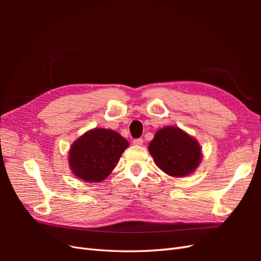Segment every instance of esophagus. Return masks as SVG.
Segmentation results:
<instances>
[{
	"label": "esophagus",
	"instance_id": "esophagus-1",
	"mask_svg": "<svg viewBox=\"0 0 261 261\" xmlns=\"http://www.w3.org/2000/svg\"><path fill=\"white\" fill-rule=\"evenodd\" d=\"M143 143H144V141L141 138H136V139L133 140V144L135 146H141V145H143Z\"/></svg>",
	"mask_w": 261,
	"mask_h": 261
}]
</instances>
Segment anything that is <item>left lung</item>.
<instances>
[{
  "label": "left lung",
  "mask_w": 261,
  "mask_h": 261,
  "mask_svg": "<svg viewBox=\"0 0 261 261\" xmlns=\"http://www.w3.org/2000/svg\"><path fill=\"white\" fill-rule=\"evenodd\" d=\"M149 152L163 172L171 176H185L200 163V147L178 127L158 130L149 145Z\"/></svg>",
  "instance_id": "1"
}]
</instances>
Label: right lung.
Wrapping results in <instances>:
<instances>
[{
	"mask_svg": "<svg viewBox=\"0 0 261 261\" xmlns=\"http://www.w3.org/2000/svg\"><path fill=\"white\" fill-rule=\"evenodd\" d=\"M127 147V140L114 130H89L77 139L70 149V169L81 179L100 181L112 172Z\"/></svg>",
	"mask_w": 261,
	"mask_h": 261,
	"instance_id": "obj_1",
	"label": "right lung"
}]
</instances>
